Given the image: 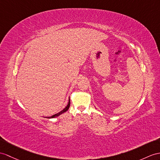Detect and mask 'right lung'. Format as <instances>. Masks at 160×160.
Listing matches in <instances>:
<instances>
[{
  "label": "right lung",
  "mask_w": 160,
  "mask_h": 160,
  "mask_svg": "<svg viewBox=\"0 0 160 160\" xmlns=\"http://www.w3.org/2000/svg\"><path fill=\"white\" fill-rule=\"evenodd\" d=\"M70 104H71V100H70V98H69V99H68V104H67V107H66L63 110H62L60 112H58V113H56V114H55V115H52V116H51V117H46V118L52 119V118H56V117L60 116V115H62V113H64V112H67V111L68 110V108H69V107H70Z\"/></svg>",
  "instance_id": "add662e5"
}]
</instances>
